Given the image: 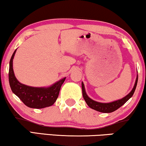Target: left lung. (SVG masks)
Listing matches in <instances>:
<instances>
[{
    "instance_id": "8db88e82",
    "label": "left lung",
    "mask_w": 146,
    "mask_h": 146,
    "mask_svg": "<svg viewBox=\"0 0 146 146\" xmlns=\"http://www.w3.org/2000/svg\"><path fill=\"white\" fill-rule=\"evenodd\" d=\"M137 80H138V76H137L135 83L133 89H132V91L129 93L127 96H125V98L119 100L115 101V102H110V103H100V102H95V101L91 100V98H89L87 95V93L85 92V90H84V84L82 82V96H83L84 100H85L86 103L88 106H89L91 108H92L95 110H97L100 112H104V113H110L116 110H118L119 108L121 107L122 106L124 105L126 102L130 99L131 97L133 96V93L135 91L137 84Z\"/></svg>"
}]
</instances>
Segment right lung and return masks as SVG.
<instances>
[{
	"label": "right lung",
	"mask_w": 146,
	"mask_h": 146,
	"mask_svg": "<svg viewBox=\"0 0 146 146\" xmlns=\"http://www.w3.org/2000/svg\"><path fill=\"white\" fill-rule=\"evenodd\" d=\"M16 50L13 53L9 62V81L11 89L25 105L31 108L40 109L51 106L57 100L62 84L66 80L64 78L48 88H37L25 85L15 78L13 69V59Z\"/></svg>",
	"instance_id": "add662e5"
}]
</instances>
